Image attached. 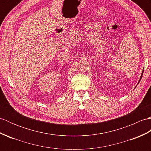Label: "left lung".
Wrapping results in <instances>:
<instances>
[{
	"instance_id": "obj_1",
	"label": "left lung",
	"mask_w": 151,
	"mask_h": 151,
	"mask_svg": "<svg viewBox=\"0 0 151 151\" xmlns=\"http://www.w3.org/2000/svg\"><path fill=\"white\" fill-rule=\"evenodd\" d=\"M143 71H144V68H143V70H142V75H141V76H140V78H139V81L138 83H137V84H139V81H141V79H142V76H143ZM137 85H136V86H137Z\"/></svg>"
}]
</instances>
